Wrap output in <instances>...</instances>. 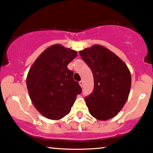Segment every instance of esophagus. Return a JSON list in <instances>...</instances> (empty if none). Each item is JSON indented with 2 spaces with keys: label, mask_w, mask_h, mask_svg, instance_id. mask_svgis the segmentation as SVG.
<instances>
[{
  "label": "esophagus",
  "mask_w": 153,
  "mask_h": 153,
  "mask_svg": "<svg viewBox=\"0 0 153 153\" xmlns=\"http://www.w3.org/2000/svg\"><path fill=\"white\" fill-rule=\"evenodd\" d=\"M79 84H80L81 87H83V81H82V80L80 81V82H79Z\"/></svg>",
  "instance_id": "1"
}]
</instances>
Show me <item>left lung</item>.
I'll list each match as a JSON object with an SVG mask.
<instances>
[{
  "instance_id": "8db88e82",
  "label": "left lung",
  "mask_w": 153,
  "mask_h": 153,
  "mask_svg": "<svg viewBox=\"0 0 153 153\" xmlns=\"http://www.w3.org/2000/svg\"><path fill=\"white\" fill-rule=\"evenodd\" d=\"M79 53L94 75V88L85 97L89 113L99 120L114 117L129 97L131 84L129 68L115 54L99 45Z\"/></svg>"
}]
</instances>
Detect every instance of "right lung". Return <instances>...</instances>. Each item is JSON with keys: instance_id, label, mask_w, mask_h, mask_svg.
Returning a JSON list of instances; mask_svg holds the SVG:
<instances>
[{"instance_id": "1", "label": "right lung", "mask_w": 153, "mask_h": 153, "mask_svg": "<svg viewBox=\"0 0 153 153\" xmlns=\"http://www.w3.org/2000/svg\"><path fill=\"white\" fill-rule=\"evenodd\" d=\"M76 51L56 44L47 48L30 67L26 86L33 104L44 117L62 119L70 113L82 89L67 66Z\"/></svg>"}]
</instances>
